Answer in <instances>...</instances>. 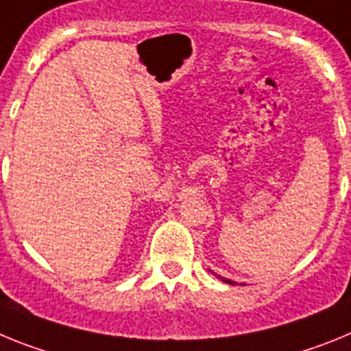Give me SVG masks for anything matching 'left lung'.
<instances>
[{
  "label": "left lung",
  "mask_w": 351,
  "mask_h": 351,
  "mask_svg": "<svg viewBox=\"0 0 351 351\" xmlns=\"http://www.w3.org/2000/svg\"><path fill=\"white\" fill-rule=\"evenodd\" d=\"M216 278H219V280H221V281H225V283H228V285H237V283H235V281H232V280H226V278H223V276H218V274H216Z\"/></svg>",
  "instance_id": "left-lung-1"
}]
</instances>
